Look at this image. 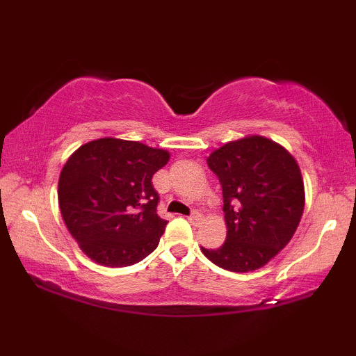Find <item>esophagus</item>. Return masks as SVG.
I'll use <instances>...</instances> for the list:
<instances>
[{
    "mask_svg": "<svg viewBox=\"0 0 356 356\" xmlns=\"http://www.w3.org/2000/svg\"><path fill=\"white\" fill-rule=\"evenodd\" d=\"M186 220H188L191 225H200V221L202 220V216L200 212H191L190 216H186Z\"/></svg>",
    "mask_w": 356,
    "mask_h": 356,
    "instance_id": "34e87169",
    "label": "esophagus"
}]
</instances>
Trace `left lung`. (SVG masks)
<instances>
[{"mask_svg":"<svg viewBox=\"0 0 356 356\" xmlns=\"http://www.w3.org/2000/svg\"><path fill=\"white\" fill-rule=\"evenodd\" d=\"M207 165L221 184L227 236L220 248L201 246L204 256L229 272L264 267L291 242L303 215L297 161L275 141L248 136L216 149Z\"/></svg>","mask_w":356,"mask_h":356,"instance_id":"left-lung-1","label":"left lung"}]
</instances>
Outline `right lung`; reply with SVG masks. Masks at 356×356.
Here are the masks:
<instances>
[{"instance_id": "obj_1", "label": "right lung", "mask_w": 356, "mask_h": 356, "mask_svg": "<svg viewBox=\"0 0 356 356\" xmlns=\"http://www.w3.org/2000/svg\"><path fill=\"white\" fill-rule=\"evenodd\" d=\"M170 154L138 141L100 138L75 150L58 184L63 220L84 254L105 267L143 261L163 236L152 176Z\"/></svg>"}]
</instances>
